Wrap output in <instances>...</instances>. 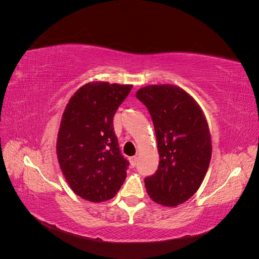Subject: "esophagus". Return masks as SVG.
I'll return each mask as SVG.
<instances>
[{
	"label": "esophagus",
	"mask_w": 259,
	"mask_h": 259,
	"mask_svg": "<svg viewBox=\"0 0 259 259\" xmlns=\"http://www.w3.org/2000/svg\"><path fill=\"white\" fill-rule=\"evenodd\" d=\"M136 163H137V156H132V158H130V164L132 167L136 166Z\"/></svg>",
	"instance_id": "esophagus-1"
}]
</instances>
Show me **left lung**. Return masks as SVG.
Listing matches in <instances>:
<instances>
[{"instance_id":"1","label":"left lung","mask_w":259,"mask_h":259,"mask_svg":"<svg viewBox=\"0 0 259 259\" xmlns=\"http://www.w3.org/2000/svg\"><path fill=\"white\" fill-rule=\"evenodd\" d=\"M136 97L152 117L160 162L145 178L148 195L175 207L198 191L209 166L211 139L204 112L185 90L171 84L148 85Z\"/></svg>"}]
</instances>
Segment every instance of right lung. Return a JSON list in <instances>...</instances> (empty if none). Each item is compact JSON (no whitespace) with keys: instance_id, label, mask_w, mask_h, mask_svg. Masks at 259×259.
<instances>
[{"instance_id":"obj_1","label":"right lung","mask_w":259,"mask_h":259,"mask_svg":"<svg viewBox=\"0 0 259 259\" xmlns=\"http://www.w3.org/2000/svg\"><path fill=\"white\" fill-rule=\"evenodd\" d=\"M133 85L90 82L69 99L62 113L56 153L71 190L84 200L99 203L120 190L128 161L120 152L113 116Z\"/></svg>"}]
</instances>
